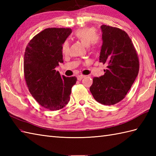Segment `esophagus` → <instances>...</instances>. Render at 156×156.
Wrapping results in <instances>:
<instances>
[{
	"label": "esophagus",
	"mask_w": 156,
	"mask_h": 156,
	"mask_svg": "<svg viewBox=\"0 0 156 156\" xmlns=\"http://www.w3.org/2000/svg\"><path fill=\"white\" fill-rule=\"evenodd\" d=\"M85 76H84V75H82V74H81V75H78V76H77V78H78V80H81L82 78H84L85 77Z\"/></svg>",
	"instance_id": "1"
}]
</instances>
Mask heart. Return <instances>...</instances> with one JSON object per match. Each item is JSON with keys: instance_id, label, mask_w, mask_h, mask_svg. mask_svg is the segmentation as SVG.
<instances>
[{"instance_id": "obj_1", "label": "heart", "mask_w": 156, "mask_h": 156, "mask_svg": "<svg viewBox=\"0 0 156 156\" xmlns=\"http://www.w3.org/2000/svg\"><path fill=\"white\" fill-rule=\"evenodd\" d=\"M75 37L81 41L84 45L88 46L91 49H97L101 45V38L96 35V31L94 28L85 27L79 29L75 32ZM69 43L68 41L63 42L61 50L63 54H68L69 52Z\"/></svg>"}]
</instances>
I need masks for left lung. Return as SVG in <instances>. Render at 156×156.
Returning a JSON list of instances; mask_svg holds the SVG:
<instances>
[{
    "label": "left lung",
    "mask_w": 156,
    "mask_h": 156,
    "mask_svg": "<svg viewBox=\"0 0 156 156\" xmlns=\"http://www.w3.org/2000/svg\"><path fill=\"white\" fill-rule=\"evenodd\" d=\"M100 62L107 66L105 74L94 77L90 90L99 103L113 105L123 99L140 69V61L131 39L122 29L102 25Z\"/></svg>",
    "instance_id": "8db88e82"
}]
</instances>
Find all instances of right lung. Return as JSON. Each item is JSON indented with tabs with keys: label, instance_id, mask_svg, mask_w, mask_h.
Masks as SVG:
<instances>
[{
	"label": "right lung",
	"instance_id": "1",
	"mask_svg": "<svg viewBox=\"0 0 156 156\" xmlns=\"http://www.w3.org/2000/svg\"><path fill=\"white\" fill-rule=\"evenodd\" d=\"M69 28H48L28 43L24 55V77L32 97L49 110L64 108L70 99L77 78L61 76L55 68L63 63L61 46L71 34Z\"/></svg>",
	"mask_w": 156,
	"mask_h": 156
}]
</instances>
